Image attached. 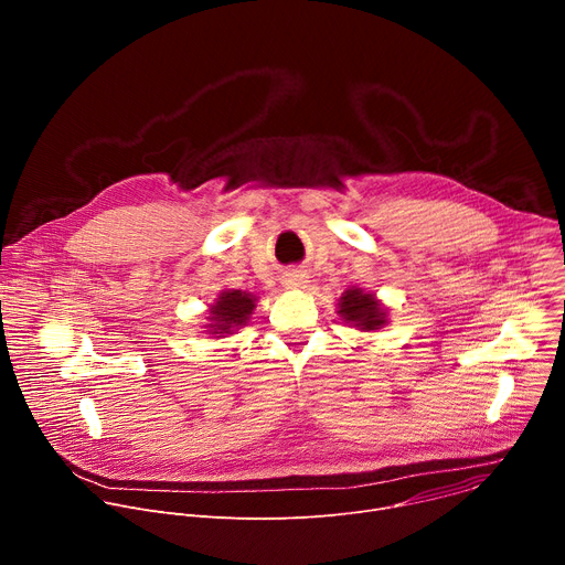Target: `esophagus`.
Masks as SVG:
<instances>
[{
    "mask_svg": "<svg viewBox=\"0 0 565 565\" xmlns=\"http://www.w3.org/2000/svg\"><path fill=\"white\" fill-rule=\"evenodd\" d=\"M308 284V277L301 270H290L284 277V286L286 288H303Z\"/></svg>",
    "mask_w": 565,
    "mask_h": 565,
    "instance_id": "34e87169",
    "label": "esophagus"
}]
</instances>
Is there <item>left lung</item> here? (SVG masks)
<instances>
[{"label": "left lung", "instance_id": "obj_1", "mask_svg": "<svg viewBox=\"0 0 565 565\" xmlns=\"http://www.w3.org/2000/svg\"><path fill=\"white\" fill-rule=\"evenodd\" d=\"M338 312L344 317V321H351L362 331H377L384 324V310L373 299V295L362 292L360 288L347 290L342 295Z\"/></svg>", "mask_w": 565, "mask_h": 565}]
</instances>
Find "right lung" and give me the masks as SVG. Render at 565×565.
Wrapping results in <instances>:
<instances>
[{
    "label": "right lung",
    "instance_id": "obj_1",
    "mask_svg": "<svg viewBox=\"0 0 565 565\" xmlns=\"http://www.w3.org/2000/svg\"><path fill=\"white\" fill-rule=\"evenodd\" d=\"M253 308H255V297L248 292H241V290L221 292L216 303L210 308L212 312L210 319L214 321V324H210L212 333H232L234 329L244 327Z\"/></svg>",
    "mask_w": 565,
    "mask_h": 565
}]
</instances>
